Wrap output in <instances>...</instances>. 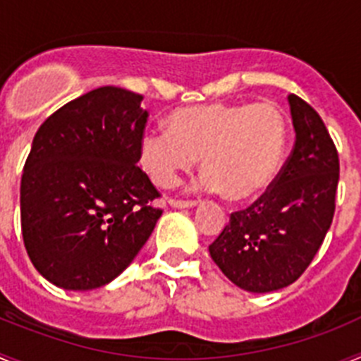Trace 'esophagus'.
I'll list each match as a JSON object with an SVG mask.
<instances>
[{
  "mask_svg": "<svg viewBox=\"0 0 361 361\" xmlns=\"http://www.w3.org/2000/svg\"><path fill=\"white\" fill-rule=\"evenodd\" d=\"M170 204L173 208H193L199 204V200H184V199H171Z\"/></svg>",
  "mask_w": 361,
  "mask_h": 361,
  "instance_id": "obj_1",
  "label": "esophagus"
}]
</instances>
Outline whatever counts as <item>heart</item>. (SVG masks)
I'll return each instance as SVG.
<instances>
[{
  "label": "heart",
  "mask_w": 361,
  "mask_h": 361,
  "mask_svg": "<svg viewBox=\"0 0 361 361\" xmlns=\"http://www.w3.org/2000/svg\"><path fill=\"white\" fill-rule=\"evenodd\" d=\"M166 123L139 142L142 168L161 188L177 186L202 157L206 190L247 199L269 186L288 148V119L273 101L177 108Z\"/></svg>",
  "instance_id": "b5f03b06"
}]
</instances>
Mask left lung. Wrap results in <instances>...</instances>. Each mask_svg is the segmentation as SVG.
<instances>
[{"label": "left lung", "instance_id": "8db88e82", "mask_svg": "<svg viewBox=\"0 0 361 361\" xmlns=\"http://www.w3.org/2000/svg\"><path fill=\"white\" fill-rule=\"evenodd\" d=\"M295 146L282 170L251 206L233 212L209 255L251 293L288 288L304 275L329 231L340 178L338 152L318 111L289 95Z\"/></svg>", "mask_w": 361, "mask_h": 361}]
</instances>
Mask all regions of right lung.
<instances>
[{"mask_svg":"<svg viewBox=\"0 0 361 361\" xmlns=\"http://www.w3.org/2000/svg\"><path fill=\"white\" fill-rule=\"evenodd\" d=\"M142 95L101 86L44 119L21 177V233L32 264L63 289L101 288L152 235L161 191L137 166Z\"/></svg>","mask_w":361,"mask_h":361,"instance_id":"add662e5","label":"right lung"}]
</instances>
